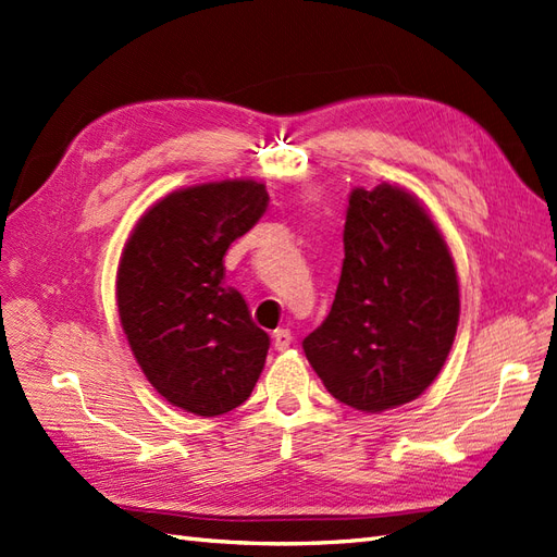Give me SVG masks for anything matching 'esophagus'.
I'll return each instance as SVG.
<instances>
[{"instance_id": "34e87169", "label": "esophagus", "mask_w": 557, "mask_h": 557, "mask_svg": "<svg viewBox=\"0 0 557 557\" xmlns=\"http://www.w3.org/2000/svg\"><path fill=\"white\" fill-rule=\"evenodd\" d=\"M292 341H294V336H292V332L289 330H277L275 334H273V346H275V350H287L289 346H292Z\"/></svg>"}]
</instances>
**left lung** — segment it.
<instances>
[{
  "instance_id": "obj_1",
  "label": "left lung",
  "mask_w": 557,
  "mask_h": 557,
  "mask_svg": "<svg viewBox=\"0 0 557 557\" xmlns=\"http://www.w3.org/2000/svg\"><path fill=\"white\" fill-rule=\"evenodd\" d=\"M330 315L304 350L338 403L381 414L437 379L459 326V275L445 235L400 183L355 188Z\"/></svg>"
}]
</instances>
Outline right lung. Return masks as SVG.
Segmentation results:
<instances>
[{
	"label": "right lung",
	"mask_w": 557,
	"mask_h": 557,
	"mask_svg": "<svg viewBox=\"0 0 557 557\" xmlns=\"http://www.w3.org/2000/svg\"><path fill=\"white\" fill-rule=\"evenodd\" d=\"M268 199L256 178L178 188L143 211L124 242L115 292L124 336L150 386L188 414L239 407L263 372L270 338L223 284V256Z\"/></svg>",
	"instance_id": "add662e5"
}]
</instances>
